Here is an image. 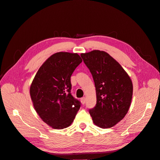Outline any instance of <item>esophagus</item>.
<instances>
[{"mask_svg":"<svg viewBox=\"0 0 160 160\" xmlns=\"http://www.w3.org/2000/svg\"><path fill=\"white\" fill-rule=\"evenodd\" d=\"M85 101H86L85 98H81V102L82 104H85Z\"/></svg>","mask_w":160,"mask_h":160,"instance_id":"obj_1","label":"esophagus"}]
</instances>
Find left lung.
Masks as SVG:
<instances>
[{
    "label": "left lung",
    "instance_id": "left-lung-1",
    "mask_svg": "<svg viewBox=\"0 0 160 160\" xmlns=\"http://www.w3.org/2000/svg\"><path fill=\"white\" fill-rule=\"evenodd\" d=\"M81 57L93 76L97 103L89 109L93 123L109 128L123 119L132 102L133 84L119 62L108 52L94 50Z\"/></svg>",
    "mask_w": 160,
    "mask_h": 160
}]
</instances>
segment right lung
<instances>
[{
    "instance_id": "add662e5",
    "label": "right lung",
    "mask_w": 160,
    "mask_h": 160,
    "mask_svg": "<svg viewBox=\"0 0 160 160\" xmlns=\"http://www.w3.org/2000/svg\"><path fill=\"white\" fill-rule=\"evenodd\" d=\"M81 62L77 53H55L41 65L32 82L30 95L34 108L52 128L69 127L81 107L80 101L71 93V76Z\"/></svg>"
}]
</instances>
